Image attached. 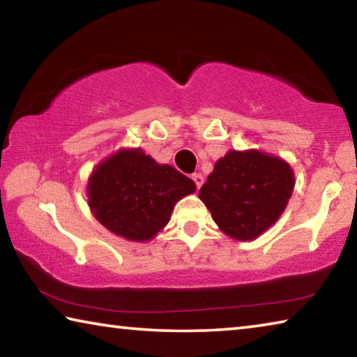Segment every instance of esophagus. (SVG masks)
<instances>
[{
	"instance_id": "obj_1",
	"label": "esophagus",
	"mask_w": 357,
	"mask_h": 357,
	"mask_svg": "<svg viewBox=\"0 0 357 357\" xmlns=\"http://www.w3.org/2000/svg\"><path fill=\"white\" fill-rule=\"evenodd\" d=\"M192 179H193V183H195L197 189H200L202 184H203V181H204V178L202 176V174L200 173H193L192 174Z\"/></svg>"
}]
</instances>
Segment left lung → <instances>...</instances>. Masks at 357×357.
Returning <instances> with one entry per match:
<instances>
[{"instance_id":"8db88e82","label":"left lung","mask_w":357,"mask_h":357,"mask_svg":"<svg viewBox=\"0 0 357 357\" xmlns=\"http://www.w3.org/2000/svg\"><path fill=\"white\" fill-rule=\"evenodd\" d=\"M294 187V173L280 157L261 151H228L198 192L227 236L252 241L279 220Z\"/></svg>"}]
</instances>
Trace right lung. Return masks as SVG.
Masks as SVG:
<instances>
[{
    "label": "right lung",
    "mask_w": 357,
    "mask_h": 357,
    "mask_svg": "<svg viewBox=\"0 0 357 357\" xmlns=\"http://www.w3.org/2000/svg\"><path fill=\"white\" fill-rule=\"evenodd\" d=\"M197 189L172 165H160L140 148L119 149L94 168L88 204L102 225L128 241L153 239L181 198Z\"/></svg>",
    "instance_id": "obj_1"
}]
</instances>
